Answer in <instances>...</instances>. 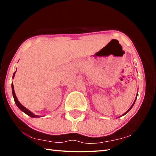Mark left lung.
Segmentation results:
<instances>
[{
	"label": "left lung",
	"mask_w": 156,
	"mask_h": 156,
	"mask_svg": "<svg viewBox=\"0 0 156 156\" xmlns=\"http://www.w3.org/2000/svg\"><path fill=\"white\" fill-rule=\"evenodd\" d=\"M137 96H138V94H137ZM137 96H136V99H135V100H134L133 103V104H132V105H131V107H130V108H129V109H128L127 111H126V112H125V113H124V114H122V115H120V117H121V116H123V115H125L126 114V113H127V112H129V111H130V110L131 109V108H132V107H133V105H134V104H135V102H136V99H137ZM120 117H119V118H120Z\"/></svg>",
	"instance_id": "obj_1"
}]
</instances>
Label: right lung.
<instances>
[{
    "label": "right lung",
    "instance_id": "right-lung-1",
    "mask_svg": "<svg viewBox=\"0 0 156 156\" xmlns=\"http://www.w3.org/2000/svg\"><path fill=\"white\" fill-rule=\"evenodd\" d=\"M16 72V71L14 73V74H13V78H14V76H15V73ZM12 94H13V97H14V101H15V103L16 105H17V107L19 108V109L22 111V112H24L25 113H26V114L28 115L29 116H30V117L31 118H40V117H42V116L41 115H37L36 114H34V113H32L31 112H30V110L27 109V108L25 107L23 105H22L20 104V102L18 101V98L16 96V94H15V91H14V85H13V83L12 84Z\"/></svg>",
    "mask_w": 156,
    "mask_h": 156
}]
</instances>
